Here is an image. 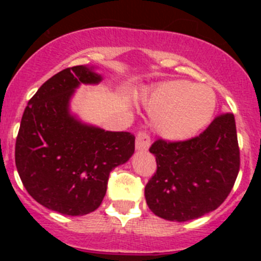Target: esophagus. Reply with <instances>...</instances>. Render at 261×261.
I'll use <instances>...</instances> for the list:
<instances>
[{"label": "esophagus", "instance_id": "esophagus-1", "mask_svg": "<svg viewBox=\"0 0 261 261\" xmlns=\"http://www.w3.org/2000/svg\"><path fill=\"white\" fill-rule=\"evenodd\" d=\"M135 147L138 151H146L150 147V136L147 135L145 131H141L138 134L135 140Z\"/></svg>", "mask_w": 261, "mask_h": 261}]
</instances>
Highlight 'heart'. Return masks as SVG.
<instances>
[{
  "mask_svg": "<svg viewBox=\"0 0 261 261\" xmlns=\"http://www.w3.org/2000/svg\"><path fill=\"white\" fill-rule=\"evenodd\" d=\"M144 109L154 116V128L170 141L193 138L212 118L215 92L189 81H168L158 84L143 97Z\"/></svg>",
  "mask_w": 261,
  "mask_h": 261,
  "instance_id": "obj_1",
  "label": "heart"
}]
</instances>
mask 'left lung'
Returning <instances> with one entry per match:
<instances>
[{"label": "left lung", "mask_w": 261, "mask_h": 261, "mask_svg": "<svg viewBox=\"0 0 261 261\" xmlns=\"http://www.w3.org/2000/svg\"><path fill=\"white\" fill-rule=\"evenodd\" d=\"M158 169L145 187L149 208L168 221L196 220L215 211L230 194L240 168L235 117H216L197 138L158 140L150 147Z\"/></svg>", "instance_id": "left-lung-1"}]
</instances>
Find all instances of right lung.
Wrapping results in <instances>:
<instances>
[{"label": "right lung", "instance_id": "1", "mask_svg": "<svg viewBox=\"0 0 261 261\" xmlns=\"http://www.w3.org/2000/svg\"><path fill=\"white\" fill-rule=\"evenodd\" d=\"M93 65L57 73L28 102L15 147L17 173L38 203L65 216L96 211L112 169L135 151L126 131H106L84 122L70 102L82 84H99Z\"/></svg>", "mask_w": 261, "mask_h": 261}]
</instances>
